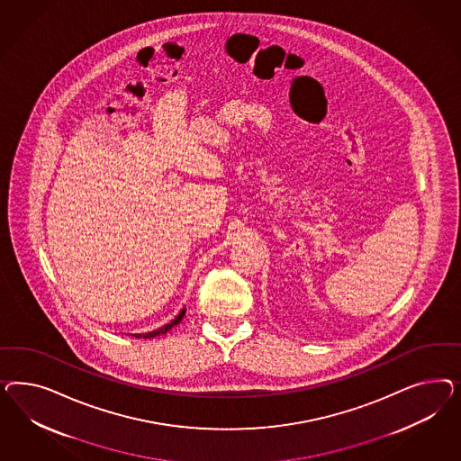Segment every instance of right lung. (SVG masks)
I'll return each mask as SVG.
<instances>
[{
    "mask_svg": "<svg viewBox=\"0 0 461 461\" xmlns=\"http://www.w3.org/2000/svg\"><path fill=\"white\" fill-rule=\"evenodd\" d=\"M184 314H185V307L182 309L181 312H179V316L176 318V320H172V321L168 322V324H166V326H162V328H158L157 331H150V333H145V335H137V338H154V336L158 335H166L167 333L168 330H172L176 324H179V322L182 321V318H184Z\"/></svg>",
    "mask_w": 461,
    "mask_h": 461,
    "instance_id": "obj_1",
    "label": "right lung"
}]
</instances>
